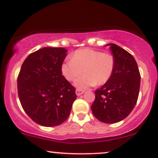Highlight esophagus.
I'll use <instances>...</instances> for the list:
<instances>
[{
	"label": "esophagus",
	"mask_w": 158,
	"mask_h": 158,
	"mask_svg": "<svg viewBox=\"0 0 158 158\" xmlns=\"http://www.w3.org/2000/svg\"><path fill=\"white\" fill-rule=\"evenodd\" d=\"M84 93V90H81V89H76V94L77 96H79V95H82Z\"/></svg>",
	"instance_id": "1"
}]
</instances>
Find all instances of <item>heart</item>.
Here are the masks:
<instances>
[{
    "mask_svg": "<svg viewBox=\"0 0 158 158\" xmlns=\"http://www.w3.org/2000/svg\"><path fill=\"white\" fill-rule=\"evenodd\" d=\"M115 61L112 55L92 49L76 50L71 60L61 66V73L66 80L72 82L82 73L85 74L75 82L78 89H85L95 85H103L111 77Z\"/></svg>",
    "mask_w": 158,
    "mask_h": 158,
    "instance_id": "b5f03b06",
    "label": "heart"
}]
</instances>
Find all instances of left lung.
Masks as SVG:
<instances>
[{"label": "left lung", "mask_w": 158, "mask_h": 158, "mask_svg": "<svg viewBox=\"0 0 158 158\" xmlns=\"http://www.w3.org/2000/svg\"><path fill=\"white\" fill-rule=\"evenodd\" d=\"M115 65L110 79L95 92L91 106L94 116L107 124L125 119L135 106L139 94L141 76L135 58L116 44H109Z\"/></svg>", "instance_id": "1"}]
</instances>
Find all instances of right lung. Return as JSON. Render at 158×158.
I'll use <instances>...</instances> for the list:
<instances>
[{"instance_id": "add662e5", "label": "right lung", "mask_w": 158, "mask_h": 158, "mask_svg": "<svg viewBox=\"0 0 158 158\" xmlns=\"http://www.w3.org/2000/svg\"><path fill=\"white\" fill-rule=\"evenodd\" d=\"M67 52L63 47H44L27 57L19 73L17 89L22 107L42 126L64 122L76 98V89L61 73Z\"/></svg>"}]
</instances>
